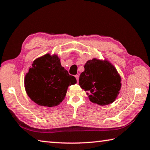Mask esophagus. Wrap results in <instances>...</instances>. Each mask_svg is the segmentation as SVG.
I'll return each mask as SVG.
<instances>
[{
    "label": "esophagus",
    "mask_w": 150,
    "mask_h": 150,
    "mask_svg": "<svg viewBox=\"0 0 150 150\" xmlns=\"http://www.w3.org/2000/svg\"><path fill=\"white\" fill-rule=\"evenodd\" d=\"M75 77L76 79H77V82H78V81H79V75H76L75 76Z\"/></svg>",
    "instance_id": "1"
}]
</instances>
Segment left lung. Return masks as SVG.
I'll use <instances>...</instances> for the list:
<instances>
[{"mask_svg":"<svg viewBox=\"0 0 150 150\" xmlns=\"http://www.w3.org/2000/svg\"><path fill=\"white\" fill-rule=\"evenodd\" d=\"M79 84L87 91L91 102L99 105L113 103L119 94L121 78L116 68L108 61L94 58L85 63Z\"/></svg>","mask_w":150,"mask_h":150,"instance_id":"8db88e82","label":"left lung"}]
</instances>
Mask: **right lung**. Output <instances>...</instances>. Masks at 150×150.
I'll return each instance as SVG.
<instances>
[{
  "instance_id": "1",
  "label": "right lung",
  "mask_w": 150,
  "mask_h": 150,
  "mask_svg": "<svg viewBox=\"0 0 150 150\" xmlns=\"http://www.w3.org/2000/svg\"><path fill=\"white\" fill-rule=\"evenodd\" d=\"M77 83L62 67L56 55L46 54L34 61L24 85L29 97L38 105L57 106L64 99L69 86Z\"/></svg>"
}]
</instances>
